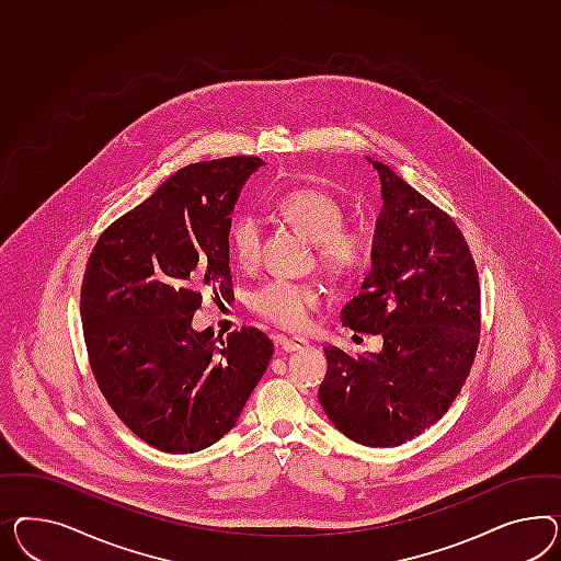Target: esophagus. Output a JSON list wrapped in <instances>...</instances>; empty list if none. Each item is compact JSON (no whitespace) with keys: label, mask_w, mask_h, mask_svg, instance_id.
I'll return each mask as SVG.
<instances>
[{"label":"esophagus","mask_w":561,"mask_h":561,"mask_svg":"<svg viewBox=\"0 0 561 561\" xmlns=\"http://www.w3.org/2000/svg\"><path fill=\"white\" fill-rule=\"evenodd\" d=\"M279 345L286 351V353H294V351H302L308 347V341L306 339H298V336H282L279 339Z\"/></svg>","instance_id":"obj_1"}]
</instances>
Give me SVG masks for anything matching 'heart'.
I'll use <instances>...</instances> for the list:
<instances>
[{"label": "heart", "mask_w": 561, "mask_h": 561, "mask_svg": "<svg viewBox=\"0 0 561 561\" xmlns=\"http://www.w3.org/2000/svg\"><path fill=\"white\" fill-rule=\"evenodd\" d=\"M279 210L296 228L314 241L320 267L336 282H353L371 270L378 255V230L359 222L345 227L347 208L333 192L304 185L279 199ZM228 249L244 270L257 265L263 241V220L253 210H241L228 222ZM259 319L284 329H300L312 308L319 306V289L312 284L272 279L249 296Z\"/></svg>", "instance_id": "heart-1"}]
</instances>
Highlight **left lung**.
Here are the masks:
<instances>
[{"instance_id": "obj_1", "label": "left lung", "mask_w": 561, "mask_h": 561, "mask_svg": "<svg viewBox=\"0 0 561 561\" xmlns=\"http://www.w3.org/2000/svg\"><path fill=\"white\" fill-rule=\"evenodd\" d=\"M381 180L378 255L343 308L351 331L379 334V353L353 359L327 347L319 398L331 423L367 447H396L449 410L480 343V282L454 218L394 171Z\"/></svg>"}]
</instances>
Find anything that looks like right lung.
Segmentation results:
<instances>
[{
    "mask_svg": "<svg viewBox=\"0 0 561 561\" xmlns=\"http://www.w3.org/2000/svg\"><path fill=\"white\" fill-rule=\"evenodd\" d=\"M263 165L237 154L183 167L114 220L91 251L81 322L100 392L138 439L194 454L222 439L272 359L270 336L192 329L202 291L232 296L228 222Z\"/></svg>",
    "mask_w": 561,
    "mask_h": 561,
    "instance_id": "right-lung-1",
    "label": "right lung"
}]
</instances>
